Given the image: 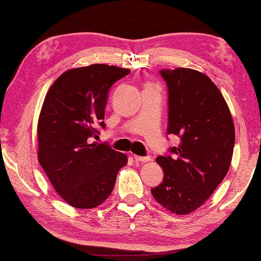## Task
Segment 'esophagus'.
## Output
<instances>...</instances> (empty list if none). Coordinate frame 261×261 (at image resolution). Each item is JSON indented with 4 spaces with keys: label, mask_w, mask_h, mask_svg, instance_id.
<instances>
[{
    "label": "esophagus",
    "mask_w": 261,
    "mask_h": 261,
    "mask_svg": "<svg viewBox=\"0 0 261 261\" xmlns=\"http://www.w3.org/2000/svg\"><path fill=\"white\" fill-rule=\"evenodd\" d=\"M136 162H140V163H148L150 162V157H140V156H134Z\"/></svg>",
    "instance_id": "obj_1"
}]
</instances>
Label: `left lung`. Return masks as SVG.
Returning <instances> with one entry per match:
<instances>
[{
    "label": "left lung",
    "instance_id": "8db88e82",
    "mask_svg": "<svg viewBox=\"0 0 261 261\" xmlns=\"http://www.w3.org/2000/svg\"><path fill=\"white\" fill-rule=\"evenodd\" d=\"M168 86V134L180 138L170 156L156 162L164 180L151 190L171 213L190 214L207 201L229 171L236 130L222 93L201 71L191 68L160 71Z\"/></svg>",
    "mask_w": 261,
    "mask_h": 261
}]
</instances>
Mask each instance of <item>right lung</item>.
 <instances>
[{
    "label": "right lung",
    "instance_id": "1",
    "mask_svg": "<svg viewBox=\"0 0 261 261\" xmlns=\"http://www.w3.org/2000/svg\"><path fill=\"white\" fill-rule=\"evenodd\" d=\"M130 69L94 64L65 71L49 88L38 120V162L76 208H94L112 193L124 153L93 141L104 127L108 93Z\"/></svg>",
    "mask_w": 261,
    "mask_h": 261
}]
</instances>
